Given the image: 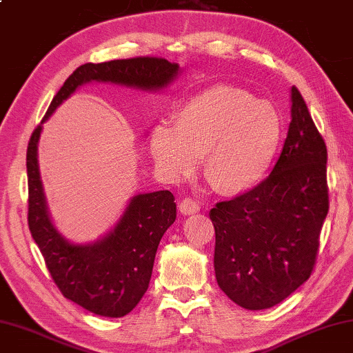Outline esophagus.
<instances>
[{"label": "esophagus", "mask_w": 353, "mask_h": 353, "mask_svg": "<svg viewBox=\"0 0 353 353\" xmlns=\"http://www.w3.org/2000/svg\"><path fill=\"white\" fill-rule=\"evenodd\" d=\"M179 210H181L182 214H194L201 210V203L191 197H185L182 199L181 203H179Z\"/></svg>", "instance_id": "esophagus-1"}]
</instances>
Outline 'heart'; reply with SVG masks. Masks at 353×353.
<instances>
[{
    "label": "heart",
    "mask_w": 353,
    "mask_h": 353,
    "mask_svg": "<svg viewBox=\"0 0 353 353\" xmlns=\"http://www.w3.org/2000/svg\"><path fill=\"white\" fill-rule=\"evenodd\" d=\"M283 142L278 111L242 88L217 85L185 100L174 128L157 125L150 151L165 176H193L205 154V177L221 194L253 190L270 171Z\"/></svg>",
    "instance_id": "1"
}]
</instances>
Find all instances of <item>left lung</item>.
Masks as SVG:
<instances>
[{
    "mask_svg": "<svg viewBox=\"0 0 353 353\" xmlns=\"http://www.w3.org/2000/svg\"><path fill=\"white\" fill-rule=\"evenodd\" d=\"M325 163L324 139L293 86L292 121L270 176L210 211L216 281L233 303L270 309L310 278L329 211Z\"/></svg>",
    "mask_w": 353,
    "mask_h": 353,
    "instance_id": "8db88e82",
    "label": "left lung"
}]
</instances>
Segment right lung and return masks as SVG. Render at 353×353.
<instances>
[{
  "instance_id": "right-lung-1",
  "label": "right lung",
  "mask_w": 353,
  "mask_h": 353,
  "mask_svg": "<svg viewBox=\"0 0 353 353\" xmlns=\"http://www.w3.org/2000/svg\"><path fill=\"white\" fill-rule=\"evenodd\" d=\"M177 72V63L157 57H134L99 65L86 63L69 75L50 101L41 123L83 83L111 81L157 91L168 85ZM40 132L41 125H38L26 154L28 223L32 238L63 296L95 315L125 316L148 290L159 242L176 221L174 196L168 190L134 196L117 225L103 239L92 245L69 243L54 228L44 202L37 160Z\"/></svg>"
}]
</instances>
